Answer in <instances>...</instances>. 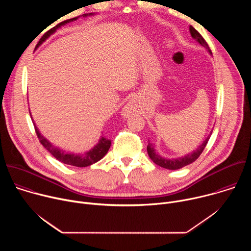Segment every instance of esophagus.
<instances>
[{"instance_id": "esophagus-1", "label": "esophagus", "mask_w": 251, "mask_h": 251, "mask_svg": "<svg viewBox=\"0 0 251 251\" xmlns=\"http://www.w3.org/2000/svg\"><path fill=\"white\" fill-rule=\"evenodd\" d=\"M138 110H139V106H138V103H137V101L135 100V99H132V100H130L124 107H123V109H122V116L123 117H129L132 113H136V112H138Z\"/></svg>"}]
</instances>
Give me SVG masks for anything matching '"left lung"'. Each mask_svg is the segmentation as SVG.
Instances as JSON below:
<instances>
[{
	"instance_id": "8db88e82",
	"label": "left lung",
	"mask_w": 251,
	"mask_h": 251,
	"mask_svg": "<svg viewBox=\"0 0 251 251\" xmlns=\"http://www.w3.org/2000/svg\"><path fill=\"white\" fill-rule=\"evenodd\" d=\"M190 32H191V35L192 38L197 40V42L202 46L203 48H205L207 50V51L211 54V50H209V47L208 45L206 44V42L204 41V39L201 37V33L195 28L193 27L192 25H190ZM210 135L207 136V138L201 143V145H200L193 153L191 154H188L184 157H181V158H176V159H166V158H163L161 157L155 150V146L152 144V143H148V146H147V151H148V155L150 157V159L158 166L162 167V168H165V169H168V170H177V169H181L187 165H190L191 163L195 162L199 157L200 155L202 153L203 149L205 148L207 142H208V139H209Z\"/></svg>"
}]
</instances>
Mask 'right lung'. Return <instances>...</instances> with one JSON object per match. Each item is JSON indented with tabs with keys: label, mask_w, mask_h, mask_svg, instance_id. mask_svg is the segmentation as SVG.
<instances>
[{
	"label": "right lung",
	"mask_w": 251,
	"mask_h": 251,
	"mask_svg": "<svg viewBox=\"0 0 251 251\" xmlns=\"http://www.w3.org/2000/svg\"><path fill=\"white\" fill-rule=\"evenodd\" d=\"M94 14H84L83 17H87V16H92ZM77 18H73V19H69V20H66L64 22H61L59 23L58 25H56L55 26H53L52 28H50L49 31H47L42 39L40 40V42L38 43L37 47H35V49H38L49 37L50 34H52L58 27H60L61 25H64L65 24L67 23H70V22H74L75 20H77ZM30 114V113H29ZM33 126H34V129H35V133H37L38 135V138L41 142V144L56 159L58 160L59 162L61 163H64L66 165H70V166H75V167H88L96 162H98L99 160H101L106 154L107 152H108L110 146H111V140L107 139V138H104V137H101L99 139V142L97 143V144L89 151L83 153V154H74V153H65L64 151L58 149L57 147H54L51 143L47 140L39 131L38 127L35 126V124L33 123Z\"/></svg>",
	"instance_id": "obj_1"
}]
</instances>
